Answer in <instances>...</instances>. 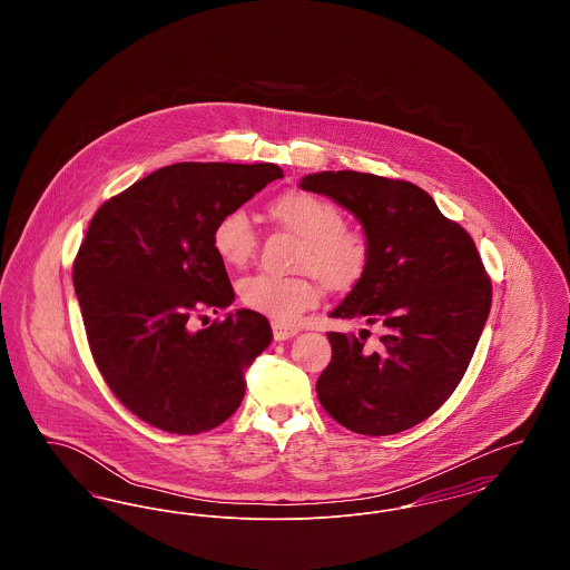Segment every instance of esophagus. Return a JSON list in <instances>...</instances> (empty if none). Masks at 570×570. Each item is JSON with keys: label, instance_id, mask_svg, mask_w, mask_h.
I'll return each instance as SVG.
<instances>
[{"label": "esophagus", "instance_id": "obj_1", "mask_svg": "<svg viewBox=\"0 0 570 570\" xmlns=\"http://www.w3.org/2000/svg\"><path fill=\"white\" fill-rule=\"evenodd\" d=\"M273 337L277 342H284V340H291L298 333L297 326L284 325V323H273Z\"/></svg>", "mask_w": 570, "mask_h": 570}]
</instances>
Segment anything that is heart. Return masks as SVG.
Returning <instances> with one entry per match:
<instances>
[{
    "label": "heart",
    "instance_id": "b5f03b06",
    "mask_svg": "<svg viewBox=\"0 0 570 570\" xmlns=\"http://www.w3.org/2000/svg\"><path fill=\"white\" fill-rule=\"evenodd\" d=\"M267 214L282 228L301 237L297 267L307 272L245 277L239 284V298L247 309L286 325L321 301V282L333 293H344L367 272L372 258L370 239L361 228L342 222V212L333 200L314 191L286 190L273 196ZM212 245L217 258L230 269H242L254 258L258 235L244 209H233L217 219Z\"/></svg>",
    "mask_w": 570,
    "mask_h": 570
}]
</instances>
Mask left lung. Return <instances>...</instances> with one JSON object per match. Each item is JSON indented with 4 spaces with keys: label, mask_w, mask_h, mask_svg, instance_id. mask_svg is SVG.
Masks as SVG:
<instances>
[{
    "label": "left lung",
    "mask_w": 570,
    "mask_h": 570,
    "mask_svg": "<svg viewBox=\"0 0 570 570\" xmlns=\"http://www.w3.org/2000/svg\"><path fill=\"white\" fill-rule=\"evenodd\" d=\"M301 188L353 212L372 245L367 272L331 312L379 326L376 351L331 331L318 400L346 430L391 435L432 416L458 389L491 307V279L472 237L419 186L325 170Z\"/></svg>",
    "instance_id": "obj_1"
}]
</instances>
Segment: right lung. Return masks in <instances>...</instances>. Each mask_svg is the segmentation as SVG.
I'll list each match as a JSON object with an SVG mask.
<instances>
[{
    "instance_id": "add662e5",
    "label": "right lung",
    "mask_w": 570,
    "mask_h": 570,
    "mask_svg": "<svg viewBox=\"0 0 570 570\" xmlns=\"http://www.w3.org/2000/svg\"><path fill=\"white\" fill-rule=\"evenodd\" d=\"M282 177L269 163L170 164L91 217L72 265L82 325L112 395L140 421L194 435L242 404L245 367L272 344L269 321L239 309L191 325L235 301L212 245L217 219Z\"/></svg>"
}]
</instances>
